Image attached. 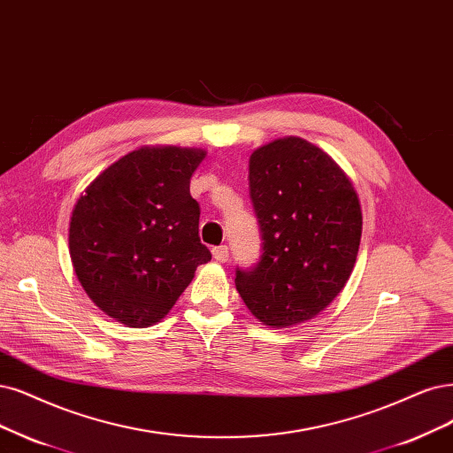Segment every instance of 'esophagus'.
Here are the masks:
<instances>
[{
  "label": "esophagus",
  "instance_id": "obj_1",
  "mask_svg": "<svg viewBox=\"0 0 453 453\" xmlns=\"http://www.w3.org/2000/svg\"><path fill=\"white\" fill-rule=\"evenodd\" d=\"M212 257H214L216 261L226 263V261L229 259V250H227V246H226V244H222V246H216V248H212Z\"/></svg>",
  "mask_w": 453,
  "mask_h": 453
}]
</instances>
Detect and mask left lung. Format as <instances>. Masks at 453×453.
<instances>
[{
	"mask_svg": "<svg viewBox=\"0 0 453 453\" xmlns=\"http://www.w3.org/2000/svg\"><path fill=\"white\" fill-rule=\"evenodd\" d=\"M250 196L265 252L254 271H237V291L266 326L310 321L355 269L362 209L353 182L321 147L286 136L250 155Z\"/></svg>",
	"mask_w": 453,
	"mask_h": 453,
	"instance_id": "left-lung-1",
	"label": "left lung"
}]
</instances>
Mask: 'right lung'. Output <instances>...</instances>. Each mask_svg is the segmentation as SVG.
Returning a JSON list of instances; mask_svg holds the SVG:
<instances>
[{
	"label": "right lung",
	"instance_id": "obj_1",
	"mask_svg": "<svg viewBox=\"0 0 453 453\" xmlns=\"http://www.w3.org/2000/svg\"><path fill=\"white\" fill-rule=\"evenodd\" d=\"M207 150L143 145L80 194L69 254L83 291L117 323L147 328L172 311L211 252L199 241L190 177Z\"/></svg>",
	"mask_w": 453,
	"mask_h": 453
}]
</instances>
